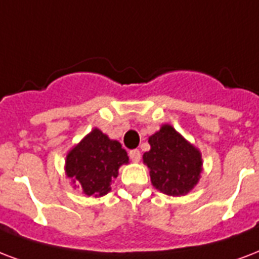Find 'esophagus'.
I'll list each match as a JSON object with an SVG mask.
<instances>
[{
  "label": "esophagus",
  "instance_id": "esophagus-1",
  "mask_svg": "<svg viewBox=\"0 0 259 259\" xmlns=\"http://www.w3.org/2000/svg\"><path fill=\"white\" fill-rule=\"evenodd\" d=\"M129 157L134 161V163H137V161H140L141 153H140V151H138V149H132V151L129 152Z\"/></svg>",
  "mask_w": 259,
  "mask_h": 259
}]
</instances>
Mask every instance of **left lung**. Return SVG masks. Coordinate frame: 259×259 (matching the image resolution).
Returning a JSON list of instances; mask_svg holds the SVG:
<instances>
[{
    "label": "left lung",
    "mask_w": 259,
    "mask_h": 259,
    "mask_svg": "<svg viewBox=\"0 0 259 259\" xmlns=\"http://www.w3.org/2000/svg\"><path fill=\"white\" fill-rule=\"evenodd\" d=\"M151 151L144 153V163L151 169L153 186L167 195H183L200 179V151L174 129L164 125L149 137Z\"/></svg>",
    "instance_id": "8db88e82"
}]
</instances>
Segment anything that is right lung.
<instances>
[{
    "label": "right lung",
    "mask_w": 259,
    "mask_h": 259,
    "mask_svg": "<svg viewBox=\"0 0 259 259\" xmlns=\"http://www.w3.org/2000/svg\"><path fill=\"white\" fill-rule=\"evenodd\" d=\"M127 161L121 144L94 129L66 156V175L87 195L102 197L111 189L110 183L118 177V168Z\"/></svg>",
    "instance_id": "obj_1"
}]
</instances>
